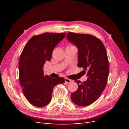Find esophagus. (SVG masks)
<instances>
[{
    "instance_id": "34e87169",
    "label": "esophagus",
    "mask_w": 129,
    "mask_h": 129,
    "mask_svg": "<svg viewBox=\"0 0 129 129\" xmlns=\"http://www.w3.org/2000/svg\"><path fill=\"white\" fill-rule=\"evenodd\" d=\"M64 81H65V82L66 83H69L71 82L72 80L68 79V78H65V79H64Z\"/></svg>"
}]
</instances>
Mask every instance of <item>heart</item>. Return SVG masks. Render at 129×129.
I'll return each mask as SVG.
<instances>
[{
	"instance_id": "obj_1",
	"label": "heart",
	"mask_w": 129,
	"mask_h": 129,
	"mask_svg": "<svg viewBox=\"0 0 129 129\" xmlns=\"http://www.w3.org/2000/svg\"><path fill=\"white\" fill-rule=\"evenodd\" d=\"M72 46V45H69V46Z\"/></svg>"
}]
</instances>
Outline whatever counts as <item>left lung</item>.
I'll list each match as a JSON object with an SVG mask.
<instances>
[{"instance_id":"obj_1","label":"left lung","mask_w":129,"mask_h":129,"mask_svg":"<svg viewBox=\"0 0 129 129\" xmlns=\"http://www.w3.org/2000/svg\"><path fill=\"white\" fill-rule=\"evenodd\" d=\"M67 38L78 48L77 66L88 76L82 83L75 81L78 89L72 93L71 99L77 105L87 106L99 98L106 87L109 73L107 53L102 42L92 35L69 32Z\"/></svg>"}]
</instances>
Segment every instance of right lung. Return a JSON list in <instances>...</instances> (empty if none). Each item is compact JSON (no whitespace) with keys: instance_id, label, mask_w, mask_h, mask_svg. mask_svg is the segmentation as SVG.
I'll use <instances>...</instances> for the list:
<instances>
[{"instance_id":"add662e5","label":"right lung","mask_w":129,"mask_h":129,"mask_svg":"<svg viewBox=\"0 0 129 129\" xmlns=\"http://www.w3.org/2000/svg\"><path fill=\"white\" fill-rule=\"evenodd\" d=\"M66 33H45L31 38L25 46L19 61V78L22 91L28 102L44 107L51 101L54 87L64 83L62 77H50L44 74V65L52 56L54 47Z\"/></svg>"}]
</instances>
